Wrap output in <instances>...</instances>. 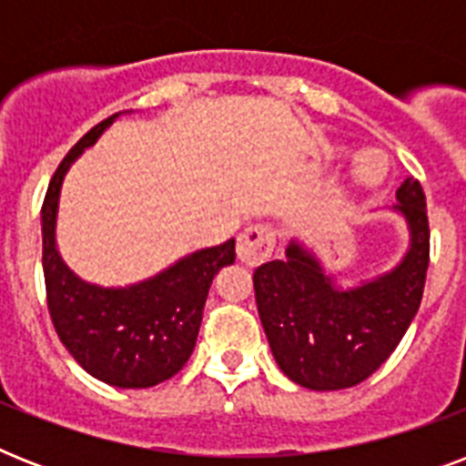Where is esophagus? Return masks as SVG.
Here are the masks:
<instances>
[{
	"label": "esophagus",
	"instance_id": "1",
	"mask_svg": "<svg viewBox=\"0 0 466 466\" xmlns=\"http://www.w3.org/2000/svg\"><path fill=\"white\" fill-rule=\"evenodd\" d=\"M273 244H276V237H273L270 227L251 225L237 239V256L247 266H258L273 254Z\"/></svg>",
	"mask_w": 466,
	"mask_h": 466
}]
</instances>
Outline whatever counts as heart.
I'll use <instances>...</instances> for the list:
<instances>
[{
    "label": "heart",
    "instance_id": "heart-1",
    "mask_svg": "<svg viewBox=\"0 0 466 466\" xmlns=\"http://www.w3.org/2000/svg\"><path fill=\"white\" fill-rule=\"evenodd\" d=\"M382 176H384V168H380V161L375 159V155L365 152V155H360L358 159H355V178H358L360 183L372 186V183L380 181Z\"/></svg>",
    "mask_w": 466,
    "mask_h": 466
}]
</instances>
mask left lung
I'll return each mask as SVG.
<instances>
[{"label": "left lung", "instance_id": "8db88e82", "mask_svg": "<svg viewBox=\"0 0 466 466\" xmlns=\"http://www.w3.org/2000/svg\"><path fill=\"white\" fill-rule=\"evenodd\" d=\"M406 222L409 247L397 266L343 288L305 241L290 239L283 261L254 270L258 317L285 377L314 391L348 390L382 365L420 307L431 232L426 196L404 178L390 208Z\"/></svg>", "mask_w": 466, "mask_h": 466}]
</instances>
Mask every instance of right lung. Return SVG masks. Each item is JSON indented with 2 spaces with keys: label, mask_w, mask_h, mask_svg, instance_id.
I'll use <instances>...</instances> for the list:
<instances>
[{
  "label": "right lung",
  "mask_w": 466,
  "mask_h": 466,
  "mask_svg": "<svg viewBox=\"0 0 466 466\" xmlns=\"http://www.w3.org/2000/svg\"><path fill=\"white\" fill-rule=\"evenodd\" d=\"M120 113L91 127L55 171L40 212L43 276L55 331L91 377L120 390H145L174 377L193 353L212 278L234 263V239L181 256L155 276L104 288L69 268L57 248L65 176Z\"/></svg>",
  "instance_id": "add662e5"
}]
</instances>
